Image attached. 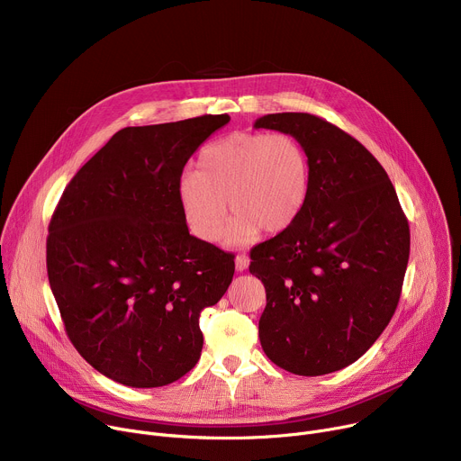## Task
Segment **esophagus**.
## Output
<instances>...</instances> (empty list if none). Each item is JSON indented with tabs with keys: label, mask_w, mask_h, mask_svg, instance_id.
Returning a JSON list of instances; mask_svg holds the SVG:
<instances>
[{
	"label": "esophagus",
	"mask_w": 461,
	"mask_h": 461,
	"mask_svg": "<svg viewBox=\"0 0 461 461\" xmlns=\"http://www.w3.org/2000/svg\"><path fill=\"white\" fill-rule=\"evenodd\" d=\"M248 267H249L248 255H237L235 257V268H237V272H244Z\"/></svg>",
	"instance_id": "obj_1"
}]
</instances>
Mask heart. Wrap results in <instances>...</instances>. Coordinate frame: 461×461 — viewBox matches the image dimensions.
<instances>
[{
  "mask_svg": "<svg viewBox=\"0 0 461 461\" xmlns=\"http://www.w3.org/2000/svg\"><path fill=\"white\" fill-rule=\"evenodd\" d=\"M199 167L182 171L176 193L189 230L201 240L221 237L228 208L235 215L224 240L246 246L262 230L290 228L306 206L310 158L290 135L231 133L201 151Z\"/></svg>",
  "mask_w": 461,
  "mask_h": 461,
  "instance_id": "1",
  "label": "heart"
}]
</instances>
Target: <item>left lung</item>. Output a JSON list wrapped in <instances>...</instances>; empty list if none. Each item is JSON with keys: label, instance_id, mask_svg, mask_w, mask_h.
I'll return each instance as SVG.
<instances>
[{"label": "left lung", "instance_id": "8db88e82", "mask_svg": "<svg viewBox=\"0 0 461 461\" xmlns=\"http://www.w3.org/2000/svg\"><path fill=\"white\" fill-rule=\"evenodd\" d=\"M253 127L294 137L310 158L303 213L251 249L249 274L267 290L260 347L297 375L341 370L396 312L411 251L407 217L383 166L334 123L276 113Z\"/></svg>", "mask_w": 461, "mask_h": 461}]
</instances>
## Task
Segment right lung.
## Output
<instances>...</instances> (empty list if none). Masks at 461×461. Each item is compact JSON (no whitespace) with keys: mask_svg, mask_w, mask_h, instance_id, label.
<instances>
[{"mask_svg":"<svg viewBox=\"0 0 461 461\" xmlns=\"http://www.w3.org/2000/svg\"><path fill=\"white\" fill-rule=\"evenodd\" d=\"M228 122L204 114L120 129L54 210L47 274L65 332L116 383L164 386L201 357L199 315L226 294L235 262L189 235L176 184L189 157Z\"/></svg>","mask_w":461,"mask_h":461,"instance_id":"add662e5","label":"right lung"}]
</instances>
